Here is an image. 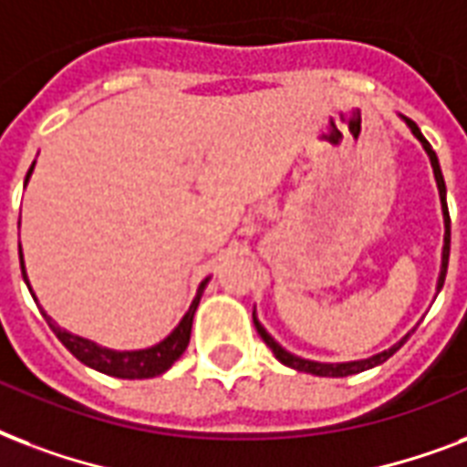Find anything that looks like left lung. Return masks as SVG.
I'll use <instances>...</instances> for the list:
<instances>
[{
    "label": "left lung",
    "mask_w": 467,
    "mask_h": 467,
    "mask_svg": "<svg viewBox=\"0 0 467 467\" xmlns=\"http://www.w3.org/2000/svg\"><path fill=\"white\" fill-rule=\"evenodd\" d=\"M407 124H410L411 133L417 136L421 143H424L426 153H429V158H431V168H433V175H436V184H439V194H441V204H443V219H446V236H443V260H441V275H439V292L441 287H443V283H446V270H448V255H451V216H448V207H446V182H443V175H441V168H439V158H436V153L431 150V146H429V140L421 136V131L417 129V124L414 121H410L407 119ZM253 324H255V328H258L260 338L265 341V346L270 350H273V356L280 360L283 365H287V368H295V370L299 372H312V375H319V378H346V375H356V372H363L368 370V368H375V365L385 363L388 358H392L397 353V350L402 348L404 343H407V338L410 336H404L402 341L395 343L389 350H382V353H378V356L372 358H365V360H353V363H314V360H305V358H297L292 356V353H287L285 348H280L277 343L267 336V331L258 324V319H255V314H253Z\"/></svg>",
    "instance_id": "obj_1"
}]
</instances>
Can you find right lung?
Segmentation results:
<instances>
[{"label": "right lung", "instance_id": "right-lung-1", "mask_svg": "<svg viewBox=\"0 0 467 467\" xmlns=\"http://www.w3.org/2000/svg\"><path fill=\"white\" fill-rule=\"evenodd\" d=\"M31 170L34 165L28 168L26 180L31 175ZM19 260H21V245H19ZM21 273H24V280L28 285L26 270H24V260H21ZM204 285L207 280L200 285V292H197V297H194L192 306L187 309V314L182 317V321L177 324V328L172 334L161 341L153 348L146 350H109L102 348V346H97V343L87 341V338H79V336H72L67 331H63L60 327L53 324L48 314L43 312L46 321H48V327L53 328V334L60 338L65 348L70 350L72 356L78 358L79 363L89 365V368H95V370L104 372V375H111V378H124V380H140V378H155V375H162V372L172 368L177 358L182 356L184 348H187V343H190V334H192V319L194 312H197V305H200L202 290H204ZM31 290V287H28ZM36 299V297H34Z\"/></svg>", "mask_w": 467, "mask_h": 467}]
</instances>
